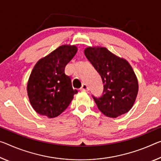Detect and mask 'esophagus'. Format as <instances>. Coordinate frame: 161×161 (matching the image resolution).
<instances>
[{"mask_svg":"<svg viewBox=\"0 0 161 161\" xmlns=\"http://www.w3.org/2000/svg\"><path fill=\"white\" fill-rule=\"evenodd\" d=\"M80 90H81V91H87V90H88L87 85H86V84H83L82 86H81V87L80 88Z\"/></svg>","mask_w":161,"mask_h":161,"instance_id":"obj_1","label":"esophagus"}]
</instances>
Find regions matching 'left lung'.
Instances as JSON below:
<instances>
[{
	"instance_id": "8db88e82",
	"label": "left lung",
	"mask_w": 161,
	"mask_h": 161,
	"mask_svg": "<svg viewBox=\"0 0 161 161\" xmlns=\"http://www.w3.org/2000/svg\"><path fill=\"white\" fill-rule=\"evenodd\" d=\"M85 54L104 84L103 96H92L101 113L115 118L129 112L138 92V81L129 62L104 47H89Z\"/></svg>"
}]
</instances>
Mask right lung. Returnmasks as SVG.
<instances>
[{"instance_id":"obj_1","label":"right lung","mask_w":161,"mask_h":161,"mask_svg":"<svg viewBox=\"0 0 161 161\" xmlns=\"http://www.w3.org/2000/svg\"><path fill=\"white\" fill-rule=\"evenodd\" d=\"M76 52L75 45L60 46L35 64L28 81L27 93L32 108L41 115L58 116L78 92L64 73L66 65Z\"/></svg>"}]
</instances>
